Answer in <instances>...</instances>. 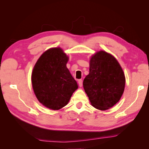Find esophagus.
Returning <instances> with one entry per match:
<instances>
[{"mask_svg":"<svg viewBox=\"0 0 149 149\" xmlns=\"http://www.w3.org/2000/svg\"><path fill=\"white\" fill-rule=\"evenodd\" d=\"M78 84H79V87H81L83 86V80L82 79H79L78 80Z\"/></svg>","mask_w":149,"mask_h":149,"instance_id":"1","label":"esophagus"}]
</instances>
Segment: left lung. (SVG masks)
I'll return each instance as SVG.
<instances>
[{
  "label": "left lung",
  "mask_w": 149,
  "mask_h": 149,
  "mask_svg": "<svg viewBox=\"0 0 149 149\" xmlns=\"http://www.w3.org/2000/svg\"><path fill=\"white\" fill-rule=\"evenodd\" d=\"M125 84L123 70L113 56L100 51L91 57L83 88L93 106L104 111L114 106L123 95Z\"/></svg>",
  "instance_id": "8db88e82"
}]
</instances>
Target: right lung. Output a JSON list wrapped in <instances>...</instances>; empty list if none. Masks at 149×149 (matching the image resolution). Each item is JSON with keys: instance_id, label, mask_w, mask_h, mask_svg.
<instances>
[{"instance_id": "1", "label": "right lung", "mask_w": 149, "mask_h": 149, "mask_svg": "<svg viewBox=\"0 0 149 149\" xmlns=\"http://www.w3.org/2000/svg\"><path fill=\"white\" fill-rule=\"evenodd\" d=\"M68 61V57L61 48H50L39 58L31 74L36 97L52 110L65 106L78 87L67 68Z\"/></svg>"}]
</instances>
